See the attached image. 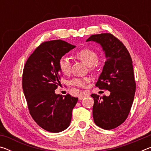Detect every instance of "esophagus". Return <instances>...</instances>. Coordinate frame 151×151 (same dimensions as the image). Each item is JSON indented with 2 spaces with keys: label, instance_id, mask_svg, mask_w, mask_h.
Instances as JSON below:
<instances>
[{
  "label": "esophagus",
  "instance_id": "obj_1",
  "mask_svg": "<svg viewBox=\"0 0 151 151\" xmlns=\"http://www.w3.org/2000/svg\"><path fill=\"white\" fill-rule=\"evenodd\" d=\"M88 96V94H87L81 93L78 96V99H79V100H83L84 98H85V97Z\"/></svg>",
  "mask_w": 151,
  "mask_h": 151
}]
</instances>
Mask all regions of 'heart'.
Wrapping results in <instances>:
<instances>
[{"label":"heart","mask_w":151,"mask_h":151,"mask_svg":"<svg viewBox=\"0 0 151 151\" xmlns=\"http://www.w3.org/2000/svg\"><path fill=\"white\" fill-rule=\"evenodd\" d=\"M75 57L83 62L88 66H92L96 63L98 60V56L96 52L90 48H83L75 54ZM59 68L60 70L64 75H67L70 73V63L69 58L67 57H62L59 60ZM91 78L88 77L85 78H75L73 79L70 83L72 85L85 87L86 83L90 81Z\"/></svg>","instance_id":"b5f03b06"}]
</instances>
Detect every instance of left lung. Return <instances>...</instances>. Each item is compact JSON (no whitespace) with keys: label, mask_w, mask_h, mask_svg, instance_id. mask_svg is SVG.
<instances>
[{"label":"left lung","mask_w":151,"mask_h":151,"mask_svg":"<svg viewBox=\"0 0 151 151\" xmlns=\"http://www.w3.org/2000/svg\"><path fill=\"white\" fill-rule=\"evenodd\" d=\"M101 46L106 61L96 86L111 92L109 96L92 94L93 114L97 126L105 130L114 129L127 119L136 90L132 61L122 42L110 33L94 35L86 40Z\"/></svg>","instance_id":"8db88e82"}]
</instances>
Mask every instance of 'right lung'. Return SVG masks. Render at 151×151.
<instances>
[{
  "label": "right lung",
  "instance_id": "obj_1",
  "mask_svg": "<svg viewBox=\"0 0 151 151\" xmlns=\"http://www.w3.org/2000/svg\"><path fill=\"white\" fill-rule=\"evenodd\" d=\"M62 40L42 42L25 64L22 88L30 115L39 126L48 132H59L70 125L72 111L78 98L57 94L61 71L59 60L75 48Z\"/></svg>",
  "mask_w": 151,
  "mask_h": 151
}]
</instances>
